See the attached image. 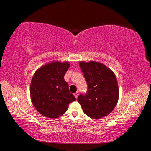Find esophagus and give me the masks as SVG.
I'll use <instances>...</instances> for the list:
<instances>
[{"mask_svg":"<svg viewBox=\"0 0 151 151\" xmlns=\"http://www.w3.org/2000/svg\"><path fill=\"white\" fill-rule=\"evenodd\" d=\"M74 96H75L76 98H77V97H78V96H79V93L78 92H76V93H74Z\"/></svg>","mask_w":151,"mask_h":151,"instance_id":"obj_1","label":"esophagus"}]
</instances>
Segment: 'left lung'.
Masks as SVG:
<instances>
[{
	"mask_svg": "<svg viewBox=\"0 0 151 151\" xmlns=\"http://www.w3.org/2000/svg\"><path fill=\"white\" fill-rule=\"evenodd\" d=\"M88 90L81 94L77 101L84 113L90 118L98 119L110 113L118 102L119 91L115 75L99 62H79Z\"/></svg>",
	"mask_w": 151,
	"mask_h": 151,
	"instance_id": "1",
	"label": "left lung"
}]
</instances>
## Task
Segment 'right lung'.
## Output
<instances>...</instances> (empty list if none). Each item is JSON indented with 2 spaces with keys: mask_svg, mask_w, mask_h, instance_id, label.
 <instances>
[{
  "mask_svg": "<svg viewBox=\"0 0 151 151\" xmlns=\"http://www.w3.org/2000/svg\"><path fill=\"white\" fill-rule=\"evenodd\" d=\"M69 65L68 62H55L45 65L35 73L31 83V98L42 115L58 118L66 112L69 103L76 100L63 78Z\"/></svg>",
  "mask_w": 151,
  "mask_h": 151,
  "instance_id": "add662e5",
  "label": "right lung"
}]
</instances>
